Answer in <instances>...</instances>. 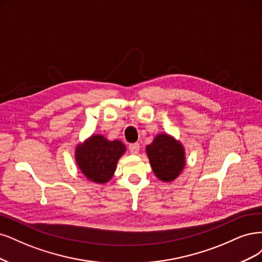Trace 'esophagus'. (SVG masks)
Returning <instances> with one entry per match:
<instances>
[{
	"mask_svg": "<svg viewBox=\"0 0 262 262\" xmlns=\"http://www.w3.org/2000/svg\"><path fill=\"white\" fill-rule=\"evenodd\" d=\"M129 151L133 155H137L139 152V143H132V145H129Z\"/></svg>",
	"mask_w": 262,
	"mask_h": 262,
	"instance_id": "34e87169",
	"label": "esophagus"
}]
</instances>
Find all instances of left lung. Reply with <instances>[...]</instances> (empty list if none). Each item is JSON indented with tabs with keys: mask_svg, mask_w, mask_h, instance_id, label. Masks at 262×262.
Returning <instances> with one entry per match:
<instances>
[{
	"mask_svg": "<svg viewBox=\"0 0 262 262\" xmlns=\"http://www.w3.org/2000/svg\"><path fill=\"white\" fill-rule=\"evenodd\" d=\"M146 154L155 175L164 183L176 180L186 165L183 143L166 133L157 135L146 147Z\"/></svg>",
	"mask_w": 262,
	"mask_h": 262,
	"instance_id": "1",
	"label": "left lung"
}]
</instances>
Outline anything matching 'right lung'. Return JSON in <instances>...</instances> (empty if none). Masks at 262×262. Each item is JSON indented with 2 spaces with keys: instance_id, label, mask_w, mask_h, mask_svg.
<instances>
[{
  "instance_id": "add662e5",
  "label": "right lung",
  "mask_w": 262,
  "mask_h": 262,
  "mask_svg": "<svg viewBox=\"0 0 262 262\" xmlns=\"http://www.w3.org/2000/svg\"><path fill=\"white\" fill-rule=\"evenodd\" d=\"M126 152L121 140H108L92 134L75 148V161L80 172L92 183L105 184L112 179L120 158Z\"/></svg>"
}]
</instances>
